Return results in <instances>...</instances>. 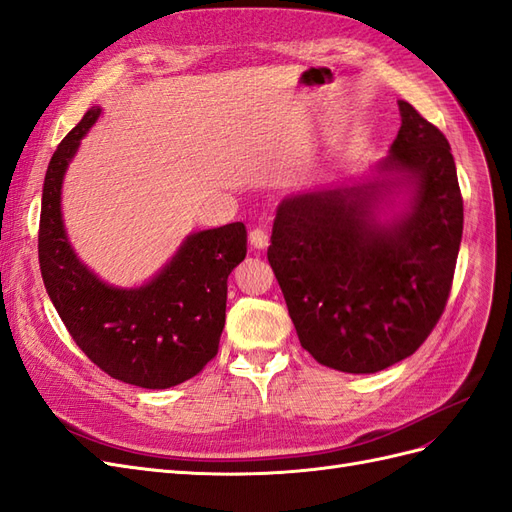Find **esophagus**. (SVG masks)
Segmentation results:
<instances>
[{
    "label": "esophagus",
    "instance_id": "34e87169",
    "mask_svg": "<svg viewBox=\"0 0 512 512\" xmlns=\"http://www.w3.org/2000/svg\"><path fill=\"white\" fill-rule=\"evenodd\" d=\"M248 242H251V248H255V251H264L270 244V238L264 229H253L248 233Z\"/></svg>",
    "mask_w": 512,
    "mask_h": 512
}]
</instances>
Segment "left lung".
Masks as SVG:
<instances>
[{
	"mask_svg": "<svg viewBox=\"0 0 512 512\" xmlns=\"http://www.w3.org/2000/svg\"><path fill=\"white\" fill-rule=\"evenodd\" d=\"M401 128L369 175L285 197L268 261L300 345L343 373H377L425 343L455 274L463 199L446 137L399 100ZM404 197V210L382 219Z\"/></svg>",
	"mask_w": 512,
	"mask_h": 512,
	"instance_id": "1",
	"label": "left lung"
}]
</instances>
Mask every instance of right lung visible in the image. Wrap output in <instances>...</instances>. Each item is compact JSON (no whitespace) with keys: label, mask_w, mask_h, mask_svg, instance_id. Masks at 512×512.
Instances as JSON below:
<instances>
[{"label":"right lung","mask_w":512,"mask_h":512,"mask_svg":"<svg viewBox=\"0 0 512 512\" xmlns=\"http://www.w3.org/2000/svg\"><path fill=\"white\" fill-rule=\"evenodd\" d=\"M100 113L87 109L51 156L38 231L42 281L70 337L102 371L130 386L171 388L195 377L218 352L227 279L246 257V227L229 223L191 233L139 287L102 281L77 257L62 218L66 169Z\"/></svg>","instance_id":"obj_1"}]
</instances>
